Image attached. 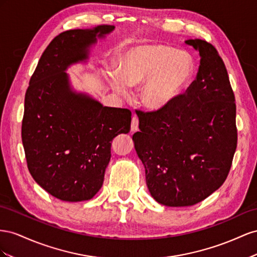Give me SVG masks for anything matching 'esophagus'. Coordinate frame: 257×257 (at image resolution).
Here are the masks:
<instances>
[{
  "label": "esophagus",
  "mask_w": 257,
  "mask_h": 257,
  "mask_svg": "<svg viewBox=\"0 0 257 257\" xmlns=\"http://www.w3.org/2000/svg\"><path fill=\"white\" fill-rule=\"evenodd\" d=\"M138 127H139V118L138 116L134 115L133 119H131V131H133V133H136L138 130Z\"/></svg>",
  "instance_id": "1"
}]
</instances>
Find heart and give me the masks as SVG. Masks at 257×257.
I'll list each match as a JSON object with an SVG mask.
<instances>
[{"instance_id":"obj_1","label":"heart","mask_w":257,"mask_h":257,"mask_svg":"<svg viewBox=\"0 0 257 257\" xmlns=\"http://www.w3.org/2000/svg\"><path fill=\"white\" fill-rule=\"evenodd\" d=\"M194 61L185 51L165 45H144L130 50L118 65V73H109L113 89L128 96L129 87L142 84V103L161 109L177 99L193 76Z\"/></svg>"}]
</instances>
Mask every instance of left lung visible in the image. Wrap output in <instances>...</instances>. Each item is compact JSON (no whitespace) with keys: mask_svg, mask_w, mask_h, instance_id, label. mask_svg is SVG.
Listing matches in <instances>:
<instances>
[{"mask_svg":"<svg viewBox=\"0 0 257 257\" xmlns=\"http://www.w3.org/2000/svg\"><path fill=\"white\" fill-rule=\"evenodd\" d=\"M200 54L196 79L170 105L139 111L133 136L157 202L188 207L223 185L237 149L236 103L228 73L212 44L187 40Z\"/></svg>","mask_w":257,"mask_h":257,"instance_id":"8db88e82","label":"left lung"}]
</instances>
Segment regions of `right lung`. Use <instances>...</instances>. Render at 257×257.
<instances>
[{
  "label": "right lung",
  "instance_id": "right-lung-1",
  "mask_svg": "<svg viewBox=\"0 0 257 257\" xmlns=\"http://www.w3.org/2000/svg\"><path fill=\"white\" fill-rule=\"evenodd\" d=\"M103 25L57 35L44 50L25 97L21 139L38 184L63 201L89 200L103 184L112 140L130 130L131 112L72 91L64 71L114 30Z\"/></svg>",
  "mask_w": 257,
  "mask_h": 257
}]
</instances>
